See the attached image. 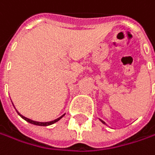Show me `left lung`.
I'll return each instance as SVG.
<instances>
[{"mask_svg": "<svg viewBox=\"0 0 155 155\" xmlns=\"http://www.w3.org/2000/svg\"><path fill=\"white\" fill-rule=\"evenodd\" d=\"M102 122H103V121H102ZM103 123H104V124H105V123H104V122H103Z\"/></svg>", "mask_w": 155, "mask_h": 155, "instance_id": "1", "label": "left lung"}]
</instances>
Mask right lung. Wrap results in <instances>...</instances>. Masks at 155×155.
I'll return each instance as SVG.
<instances>
[{
	"mask_svg": "<svg viewBox=\"0 0 155 155\" xmlns=\"http://www.w3.org/2000/svg\"><path fill=\"white\" fill-rule=\"evenodd\" d=\"M18 113V112H17ZM18 114L20 115V116H21V118L22 119H24L25 121H27L28 123H30V124H35V125H40V126H47V125H51V124H54V123H56V122H58L62 116H61L60 118H58V119H56V120H54V121H51V122H47V123H40V122H35V121H32V120H31V119H28V118H26V117H24V116H22L21 114H20L19 113H18Z\"/></svg>",
	"mask_w": 155,
	"mask_h": 155,
	"instance_id": "add662e5",
	"label": "right lung"
}]
</instances>
